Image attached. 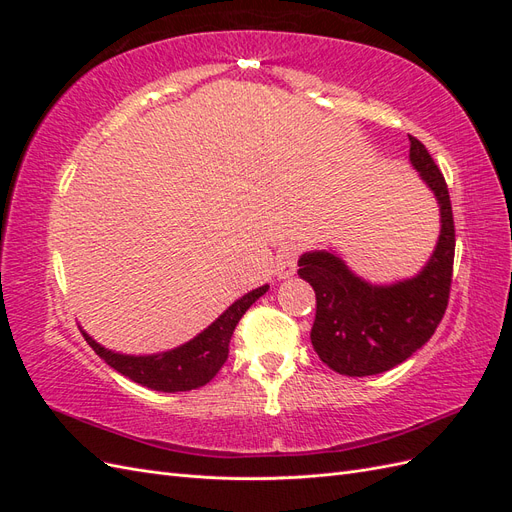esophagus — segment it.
Wrapping results in <instances>:
<instances>
[{
  "label": "esophagus",
  "instance_id": "1",
  "mask_svg": "<svg viewBox=\"0 0 512 512\" xmlns=\"http://www.w3.org/2000/svg\"><path fill=\"white\" fill-rule=\"evenodd\" d=\"M297 247L292 245H286V247H280L277 250V256H275V275L280 277V280H286V277L294 275V271H297Z\"/></svg>",
  "mask_w": 512,
  "mask_h": 512
}]
</instances>
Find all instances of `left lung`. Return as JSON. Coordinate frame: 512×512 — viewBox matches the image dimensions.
Masks as SVG:
<instances>
[{"label": "left lung", "mask_w": 512, "mask_h": 512, "mask_svg": "<svg viewBox=\"0 0 512 512\" xmlns=\"http://www.w3.org/2000/svg\"><path fill=\"white\" fill-rule=\"evenodd\" d=\"M410 162L440 207V237L421 273L376 286L354 275L335 252L299 258V275L316 292L312 346L320 361L342 376H376L404 363L429 342L446 312L455 260L451 196L440 168L414 136Z\"/></svg>", "instance_id": "8db88e82"}]
</instances>
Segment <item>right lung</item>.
Here are the masks:
<instances>
[{
	"label": "right lung",
	"mask_w": 512,
	"mask_h": 512,
	"mask_svg": "<svg viewBox=\"0 0 512 512\" xmlns=\"http://www.w3.org/2000/svg\"><path fill=\"white\" fill-rule=\"evenodd\" d=\"M267 290L269 286L265 284L243 294V297L232 303L218 320L211 322L203 333H198L194 339H190V342H185L179 348L166 350L160 354H119L100 346L96 339H91L85 331L83 335L100 359H104L108 365L117 369L119 374L130 378L132 382H138L151 391L162 393L192 391L198 389V386H205L222 369V365L228 359V344L232 331H235L241 316L252 307V303H256Z\"/></svg>",
	"instance_id": "right-lung-1"
}]
</instances>
